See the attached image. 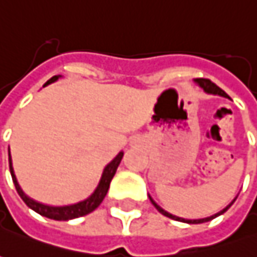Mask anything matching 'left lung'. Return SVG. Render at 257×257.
Returning a JSON list of instances; mask_svg holds the SVG:
<instances>
[{"instance_id":"1","label":"left lung","mask_w":257,"mask_h":257,"mask_svg":"<svg viewBox=\"0 0 257 257\" xmlns=\"http://www.w3.org/2000/svg\"><path fill=\"white\" fill-rule=\"evenodd\" d=\"M194 81L197 83V84H200V87H202V88H204V91L208 92V94H215V95H221V97H226V98H229V97H228V94H226L224 90H221V88H219L218 85L214 84V83H212L211 80H208V78H195ZM149 198H151V197H149ZM235 200H236V197H235ZM235 200H233V201H232L231 204L228 205V207H225L222 211H219L218 214H215V215H211V216H208V218H202V219H184V218H179V216L172 215V214L166 212L165 209L160 208L158 204H156V202L153 201V200L151 198L152 204L155 205V208L158 209L160 214H163L165 216H169V218H172V219H176V221H183V222H187V224H202V222H208V221L214 219V218H216L218 215L224 214L226 209H229V207H231L232 204L235 202Z\"/></svg>"}]
</instances>
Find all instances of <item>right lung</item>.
I'll return each instance as SVG.
<instances>
[{
	"label": "right lung",
	"mask_w": 257,
	"mask_h": 257,
	"mask_svg": "<svg viewBox=\"0 0 257 257\" xmlns=\"http://www.w3.org/2000/svg\"><path fill=\"white\" fill-rule=\"evenodd\" d=\"M59 77H60V76H53V77L50 78L45 85L53 83V81H56ZM122 156H123V153L119 152V153L116 155V158H115L114 160H112V162H111V163L104 169L102 177H101V180H99L98 187L95 188V191L92 193L91 197H88V198L84 200V201L77 202V204H73V205H66V207H50V205H45V204H41V202L33 201V200H31L29 197H26V195L24 194V191H22L21 187H19L17 179H15L14 169H12L11 159H10V172H11L12 181H14V184H15V188H17V191H18L19 197L24 200V202H25L29 208H32L35 212H38V214H41V215L46 216V218H50V219H56V221H69V219H73V218H78V216H84L87 215V214H90V212H92V211L97 208L99 204L102 202L104 197H105L106 193H108L109 183H111V180H112V177H114V174L115 172H116V169H118V166H119V163H121Z\"/></svg>",
	"instance_id": "obj_1"
}]
</instances>
